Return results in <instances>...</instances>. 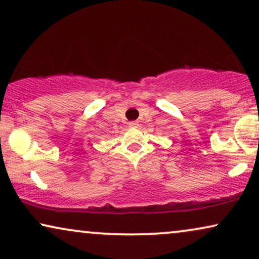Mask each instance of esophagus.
<instances>
[{
    "instance_id": "obj_1",
    "label": "esophagus",
    "mask_w": 259,
    "mask_h": 259,
    "mask_svg": "<svg viewBox=\"0 0 259 259\" xmlns=\"http://www.w3.org/2000/svg\"><path fill=\"white\" fill-rule=\"evenodd\" d=\"M128 126L130 127H138V126H139V123H138V121H130Z\"/></svg>"
}]
</instances>
